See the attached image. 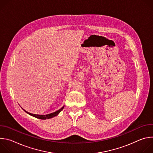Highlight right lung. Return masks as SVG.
<instances>
[{
    "label": "right lung",
    "mask_w": 153,
    "mask_h": 153,
    "mask_svg": "<svg viewBox=\"0 0 153 153\" xmlns=\"http://www.w3.org/2000/svg\"><path fill=\"white\" fill-rule=\"evenodd\" d=\"M63 107H64V106H63L62 108H61L60 109V110H57V111H55V112H54V113H50V114H46V115L34 114H31V113H28V112L26 111L25 110H24V111H25L26 113H27L28 114H29L30 115H31V116H34V117H36V118H38V119H47L52 118V117H53L57 116V115L63 110Z\"/></svg>",
    "instance_id": "add662e5"
}]
</instances>
